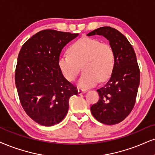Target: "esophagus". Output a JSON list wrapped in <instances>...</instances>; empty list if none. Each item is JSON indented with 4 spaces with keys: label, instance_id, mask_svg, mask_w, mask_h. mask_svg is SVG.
Wrapping results in <instances>:
<instances>
[{
    "label": "esophagus",
    "instance_id": "obj_1",
    "mask_svg": "<svg viewBox=\"0 0 155 155\" xmlns=\"http://www.w3.org/2000/svg\"><path fill=\"white\" fill-rule=\"evenodd\" d=\"M78 94L79 95H81V94H83V93H86V91L85 90H83V89H78Z\"/></svg>",
    "mask_w": 155,
    "mask_h": 155
}]
</instances>
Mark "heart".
I'll return each instance as SVG.
<instances>
[{
	"mask_svg": "<svg viewBox=\"0 0 155 155\" xmlns=\"http://www.w3.org/2000/svg\"><path fill=\"white\" fill-rule=\"evenodd\" d=\"M116 54L110 45L92 38H83L72 44L69 53L59 57L58 65L66 80L74 82L82 70L84 72L78 85L82 88L93 87L98 81L108 79L114 72Z\"/></svg>",
	"mask_w": 155,
	"mask_h": 155,
	"instance_id": "heart-1",
	"label": "heart"
}]
</instances>
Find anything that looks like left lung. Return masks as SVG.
<instances>
[{
  "instance_id": "left-lung-1",
  "label": "left lung",
  "mask_w": 155,
  "mask_h": 155,
  "mask_svg": "<svg viewBox=\"0 0 155 155\" xmlns=\"http://www.w3.org/2000/svg\"><path fill=\"white\" fill-rule=\"evenodd\" d=\"M102 35L115 51L116 64L110 78L97 90L99 100L91 107L92 115L101 123L114 125L129 116L136 102L140 70L136 54L127 37L116 28L104 26L87 35Z\"/></svg>"
}]
</instances>
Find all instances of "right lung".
<instances>
[{
  "instance_id": "right-lung-1",
  "label": "right lung",
  "mask_w": 155,
  "mask_h": 155,
  "mask_svg": "<svg viewBox=\"0 0 155 155\" xmlns=\"http://www.w3.org/2000/svg\"><path fill=\"white\" fill-rule=\"evenodd\" d=\"M78 34L46 29L22 46L18 56L15 83L21 104L31 119L51 127L62 121L69 99L78 95L74 85L61 72L58 60L63 47Z\"/></svg>"
}]
</instances>
